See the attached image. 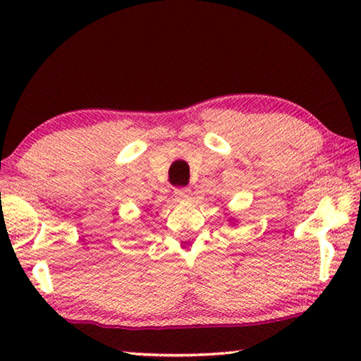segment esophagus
I'll list each match as a JSON object with an SVG mask.
<instances>
[{
	"instance_id": "1",
	"label": "esophagus",
	"mask_w": 361,
	"mask_h": 361,
	"mask_svg": "<svg viewBox=\"0 0 361 361\" xmlns=\"http://www.w3.org/2000/svg\"><path fill=\"white\" fill-rule=\"evenodd\" d=\"M191 195V189L189 188H176L175 189V197L178 200H188Z\"/></svg>"
}]
</instances>
